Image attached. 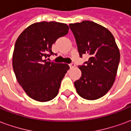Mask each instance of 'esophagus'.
Returning a JSON list of instances; mask_svg holds the SVG:
<instances>
[{
	"mask_svg": "<svg viewBox=\"0 0 131 131\" xmlns=\"http://www.w3.org/2000/svg\"><path fill=\"white\" fill-rule=\"evenodd\" d=\"M69 66L70 68H73V67H75V64H74V63H70V64H69Z\"/></svg>",
	"mask_w": 131,
	"mask_h": 131,
	"instance_id": "34e87169",
	"label": "esophagus"
}]
</instances>
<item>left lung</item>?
Segmentation results:
<instances>
[{"instance_id":"obj_1","label":"left lung","mask_w":131,"mask_h":131,"mask_svg":"<svg viewBox=\"0 0 131 131\" xmlns=\"http://www.w3.org/2000/svg\"><path fill=\"white\" fill-rule=\"evenodd\" d=\"M77 42L79 57L89 59L79 65L81 77L74 82L77 93L94 100L104 96L112 88L120 61L119 50L109 30L91 21L70 24Z\"/></svg>"}]
</instances>
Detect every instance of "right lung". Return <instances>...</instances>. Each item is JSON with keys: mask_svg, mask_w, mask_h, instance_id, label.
Listing matches in <instances>:
<instances>
[{"mask_svg": "<svg viewBox=\"0 0 131 131\" xmlns=\"http://www.w3.org/2000/svg\"><path fill=\"white\" fill-rule=\"evenodd\" d=\"M66 24L41 21L30 25L17 39L13 67L26 93L36 101L47 102L57 96L68 64L48 62L54 53L52 45L69 32Z\"/></svg>", "mask_w": 131, "mask_h": 131, "instance_id": "right-lung-1", "label": "right lung"}]
</instances>
